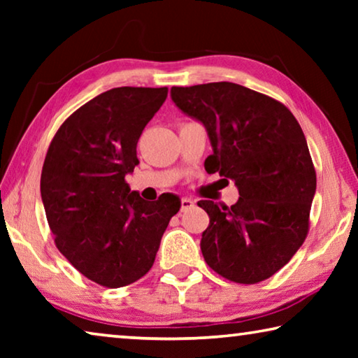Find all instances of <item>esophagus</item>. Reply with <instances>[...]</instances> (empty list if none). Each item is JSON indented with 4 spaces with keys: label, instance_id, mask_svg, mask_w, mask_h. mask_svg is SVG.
Instances as JSON below:
<instances>
[{
    "label": "esophagus",
    "instance_id": "obj_1",
    "mask_svg": "<svg viewBox=\"0 0 358 358\" xmlns=\"http://www.w3.org/2000/svg\"><path fill=\"white\" fill-rule=\"evenodd\" d=\"M192 207H194V202L191 201V199H181V202H180V210L181 211L191 210Z\"/></svg>",
    "mask_w": 358,
    "mask_h": 358
}]
</instances>
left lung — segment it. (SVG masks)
<instances>
[{"label":"left lung","instance_id":"left-lung-1","mask_svg":"<svg viewBox=\"0 0 358 358\" xmlns=\"http://www.w3.org/2000/svg\"><path fill=\"white\" fill-rule=\"evenodd\" d=\"M172 99L208 131V172L232 178V207L201 201L210 226L202 234L205 262L217 275L257 284L281 270L310 230L316 192L305 134L292 112L270 96L230 82L172 87Z\"/></svg>","mask_w":358,"mask_h":358}]
</instances>
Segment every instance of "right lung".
<instances>
[{"label":"right lung","mask_w":358,"mask_h":358,"mask_svg":"<svg viewBox=\"0 0 358 358\" xmlns=\"http://www.w3.org/2000/svg\"><path fill=\"white\" fill-rule=\"evenodd\" d=\"M167 87H120L64 120L48 145L41 196L58 251L77 271L108 289L141 280L155 264L180 201L147 202L126 183L138 164L137 142L167 98Z\"/></svg>","instance_id":"right-lung-1"}]
</instances>
